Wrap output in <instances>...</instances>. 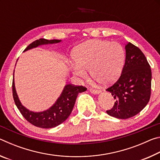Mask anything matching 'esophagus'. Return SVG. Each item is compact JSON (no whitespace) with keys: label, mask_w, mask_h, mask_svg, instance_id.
Here are the masks:
<instances>
[{"label":"esophagus","mask_w":160,"mask_h":160,"mask_svg":"<svg viewBox=\"0 0 160 160\" xmlns=\"http://www.w3.org/2000/svg\"><path fill=\"white\" fill-rule=\"evenodd\" d=\"M90 92L91 93L94 94H99V93H100V91H99V90H94V89H92V88H90Z\"/></svg>","instance_id":"obj_1"}]
</instances>
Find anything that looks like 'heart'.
<instances>
[{"instance_id": "heart-1", "label": "heart", "mask_w": 160, "mask_h": 160, "mask_svg": "<svg viewBox=\"0 0 160 160\" xmlns=\"http://www.w3.org/2000/svg\"><path fill=\"white\" fill-rule=\"evenodd\" d=\"M124 51L120 44L94 39L78 46L72 51V73L84 78L85 70L102 85L113 82L120 75L124 63Z\"/></svg>"}]
</instances>
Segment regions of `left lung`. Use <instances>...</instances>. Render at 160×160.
Here are the masks:
<instances>
[{"mask_svg":"<svg viewBox=\"0 0 160 160\" xmlns=\"http://www.w3.org/2000/svg\"><path fill=\"white\" fill-rule=\"evenodd\" d=\"M126 61L118 80L107 91L115 99L107 113L113 117L126 119L144 109L150 98L152 71L147 58L138 47L126 45Z\"/></svg>","mask_w":160,"mask_h":160,"instance_id":"obj_1","label":"left lung"}]
</instances>
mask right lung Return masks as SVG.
Listing matches in <instances>:
<instances>
[{"label": "right lung", "mask_w": 160, "mask_h": 160, "mask_svg": "<svg viewBox=\"0 0 160 160\" xmlns=\"http://www.w3.org/2000/svg\"><path fill=\"white\" fill-rule=\"evenodd\" d=\"M60 42L61 40L57 39L48 40L46 39H39L29 44L25 48V51L37 47L39 45L55 44ZM12 88L13 99L21 114L32 125L42 128H54L64 122L72 112L78 94L87 90V88L82 85L78 86L68 84L65 86L61 96L58 97L57 101L52 107L44 112H33L22 106L19 100L15 90L14 79L12 80Z\"/></svg>", "instance_id": "obj_1"}]
</instances>
